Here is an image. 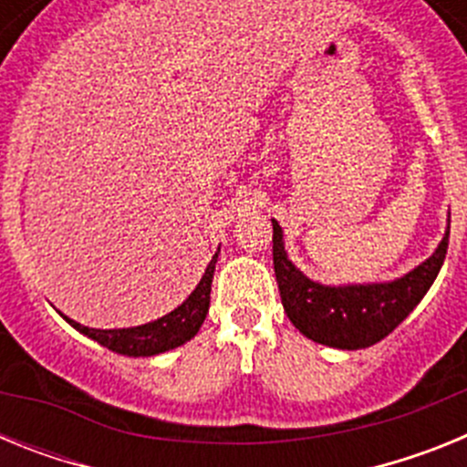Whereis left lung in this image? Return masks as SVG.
<instances>
[{
	"label": "left lung",
	"mask_w": 467,
	"mask_h": 467,
	"mask_svg": "<svg viewBox=\"0 0 467 467\" xmlns=\"http://www.w3.org/2000/svg\"><path fill=\"white\" fill-rule=\"evenodd\" d=\"M271 224L274 269L285 313L304 337L341 350L369 348L393 332L431 290L449 247L447 226L435 253L402 278L388 283L323 285L301 274L290 262L285 253L283 229L275 220Z\"/></svg>",
	"instance_id": "left-lung-1"
}]
</instances>
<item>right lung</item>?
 <instances>
[{"label": "right lung", "instance_id": "add662e5", "mask_svg": "<svg viewBox=\"0 0 467 467\" xmlns=\"http://www.w3.org/2000/svg\"><path fill=\"white\" fill-rule=\"evenodd\" d=\"M217 254L210 259L208 269H205L203 278L196 285V290L187 296V299L171 311L168 316L159 317V320H151L147 325H138V327H123V329H95L86 327L81 323H74L67 316H60L72 325L77 332L86 334L88 339L98 341L105 348L114 350V353H121L128 358H151L159 356V353H166V350L177 348V346L187 344L189 339H193L203 325L205 316H208L210 308V290H213V275H214V264H217Z\"/></svg>", "mask_w": 467, "mask_h": 467}]
</instances>
